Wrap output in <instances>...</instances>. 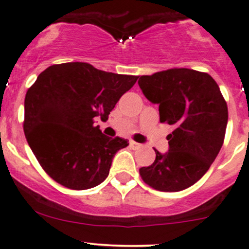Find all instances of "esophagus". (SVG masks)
Returning a JSON list of instances; mask_svg holds the SVG:
<instances>
[{
  "mask_svg": "<svg viewBox=\"0 0 249 249\" xmlns=\"http://www.w3.org/2000/svg\"><path fill=\"white\" fill-rule=\"evenodd\" d=\"M129 145H130V147H132V148L142 147V145H140V143H138V142H130Z\"/></svg>",
  "mask_w": 249,
  "mask_h": 249,
  "instance_id": "obj_1",
  "label": "esophagus"
}]
</instances>
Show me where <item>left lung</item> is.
Returning <instances> with one entry per match:
<instances>
[{
    "label": "left lung",
    "mask_w": 249,
    "mask_h": 249,
    "mask_svg": "<svg viewBox=\"0 0 249 249\" xmlns=\"http://www.w3.org/2000/svg\"><path fill=\"white\" fill-rule=\"evenodd\" d=\"M143 96L160 106V120L173 127L169 151L156 152L155 162L139 173L160 192H178L205 175L219 153L228 124V107L207 73L174 68L140 76Z\"/></svg>",
    "instance_id": "1"
}]
</instances>
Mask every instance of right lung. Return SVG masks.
Returning <instances> with one entry per match:
<instances>
[{
	"label": "right lung",
	"mask_w": 249,
	"mask_h": 249,
	"mask_svg": "<svg viewBox=\"0 0 249 249\" xmlns=\"http://www.w3.org/2000/svg\"><path fill=\"white\" fill-rule=\"evenodd\" d=\"M138 78L85 62L53 65L38 75L25 97L24 132L53 180L76 191L106 180L112 158L128 142L104 135L94 119L107 120Z\"/></svg>",
	"instance_id": "1"
}]
</instances>
